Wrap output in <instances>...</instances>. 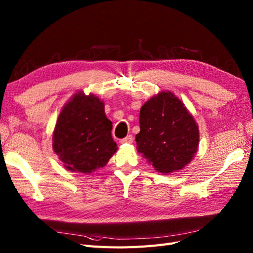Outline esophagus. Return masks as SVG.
Wrapping results in <instances>:
<instances>
[{
    "label": "esophagus",
    "instance_id": "34e87169",
    "mask_svg": "<svg viewBox=\"0 0 253 253\" xmlns=\"http://www.w3.org/2000/svg\"><path fill=\"white\" fill-rule=\"evenodd\" d=\"M133 141H134L133 136L132 135H127L126 138L120 140V143H128V144H131V143H133Z\"/></svg>",
    "mask_w": 253,
    "mask_h": 253
}]
</instances>
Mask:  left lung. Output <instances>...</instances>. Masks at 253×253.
<instances>
[{
	"label": "left lung",
	"instance_id": "8db88e82",
	"mask_svg": "<svg viewBox=\"0 0 253 253\" xmlns=\"http://www.w3.org/2000/svg\"><path fill=\"white\" fill-rule=\"evenodd\" d=\"M137 152L157 172L169 174L191 163L200 144V128L178 97L163 90L145 102L139 114Z\"/></svg>",
	"mask_w": 253,
	"mask_h": 253
}]
</instances>
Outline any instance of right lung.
<instances>
[{
	"instance_id": "1",
	"label": "right lung",
	"mask_w": 253,
	"mask_h": 253,
	"mask_svg": "<svg viewBox=\"0 0 253 253\" xmlns=\"http://www.w3.org/2000/svg\"><path fill=\"white\" fill-rule=\"evenodd\" d=\"M104 102L94 94H74L61 110L52 132V149L66 170L90 174L118 150Z\"/></svg>"
}]
</instances>
